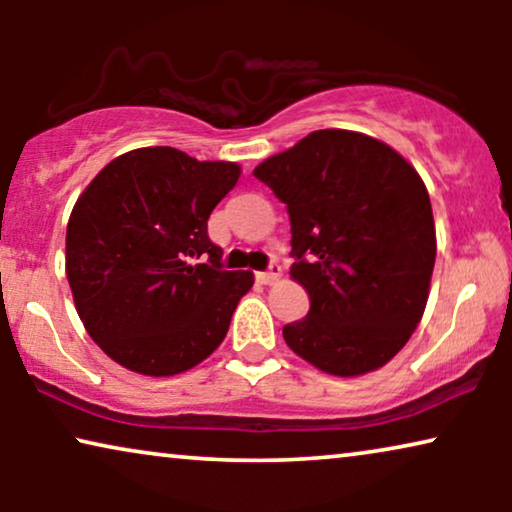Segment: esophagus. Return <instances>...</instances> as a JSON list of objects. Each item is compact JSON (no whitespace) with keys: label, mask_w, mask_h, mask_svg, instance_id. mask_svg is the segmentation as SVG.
Listing matches in <instances>:
<instances>
[{"label":"esophagus","mask_w":512,"mask_h":512,"mask_svg":"<svg viewBox=\"0 0 512 512\" xmlns=\"http://www.w3.org/2000/svg\"><path fill=\"white\" fill-rule=\"evenodd\" d=\"M279 277H282V265L279 263H272L265 272H256V279L261 284H275Z\"/></svg>","instance_id":"34e87169"}]
</instances>
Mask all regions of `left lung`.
<instances>
[{"label":"left lung","mask_w":512,"mask_h":512,"mask_svg":"<svg viewBox=\"0 0 512 512\" xmlns=\"http://www.w3.org/2000/svg\"><path fill=\"white\" fill-rule=\"evenodd\" d=\"M254 177L286 205L291 277L310 296L286 345L328 375L382 368L429 300L436 226L422 177L389 144L338 128L310 132Z\"/></svg>","instance_id":"1"}]
</instances>
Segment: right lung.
<instances>
[{"label":"right lung","mask_w":512,"mask_h":512,"mask_svg":"<svg viewBox=\"0 0 512 512\" xmlns=\"http://www.w3.org/2000/svg\"><path fill=\"white\" fill-rule=\"evenodd\" d=\"M240 172L237 163L146 146L104 165L79 195L65 270L76 312L109 359L170 377L226 338L254 275L223 268L207 219Z\"/></svg>","instance_id":"right-lung-1"}]
</instances>
